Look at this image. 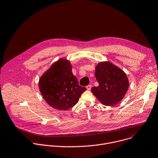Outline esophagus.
Wrapping results in <instances>:
<instances>
[{"label":"esophagus","instance_id":"34e87169","mask_svg":"<svg viewBox=\"0 0 158 158\" xmlns=\"http://www.w3.org/2000/svg\"><path fill=\"white\" fill-rule=\"evenodd\" d=\"M91 87H92V85H88L86 87V88H87V89L88 90H90Z\"/></svg>","mask_w":158,"mask_h":158}]
</instances>
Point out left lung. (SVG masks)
I'll return each instance as SVG.
<instances>
[{
    "instance_id": "8db88e82",
    "label": "left lung",
    "mask_w": 158,
    "mask_h": 158,
    "mask_svg": "<svg viewBox=\"0 0 158 158\" xmlns=\"http://www.w3.org/2000/svg\"><path fill=\"white\" fill-rule=\"evenodd\" d=\"M95 76L99 85L91 90L103 105L112 106L123 98L129 81L120 68L109 61H103L96 66Z\"/></svg>"
}]
</instances>
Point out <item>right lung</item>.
Returning a JSON list of instances; mask_svg holds the SVG:
<instances>
[{
    "instance_id": "1",
    "label": "right lung",
    "mask_w": 158,
    "mask_h": 158,
    "mask_svg": "<svg viewBox=\"0 0 158 158\" xmlns=\"http://www.w3.org/2000/svg\"><path fill=\"white\" fill-rule=\"evenodd\" d=\"M39 89L49 106L67 110L78 102L85 87L79 85L69 61L61 58L52 64L39 79Z\"/></svg>"
}]
</instances>
